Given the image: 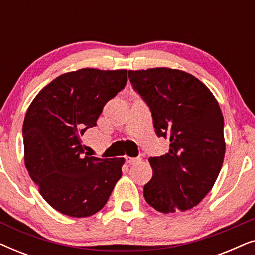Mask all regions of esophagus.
Returning a JSON list of instances; mask_svg holds the SVG:
<instances>
[{"label":"esophagus","mask_w":255,"mask_h":255,"mask_svg":"<svg viewBox=\"0 0 255 255\" xmlns=\"http://www.w3.org/2000/svg\"><path fill=\"white\" fill-rule=\"evenodd\" d=\"M125 161L128 165H135V163H139L141 161L140 156H137V158H131V156H125Z\"/></svg>","instance_id":"1"}]
</instances>
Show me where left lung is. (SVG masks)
Listing matches in <instances>:
<instances>
[{
  "label": "left lung",
  "mask_w": 255,
  "mask_h": 255,
  "mask_svg": "<svg viewBox=\"0 0 255 255\" xmlns=\"http://www.w3.org/2000/svg\"><path fill=\"white\" fill-rule=\"evenodd\" d=\"M133 89L152 114L169 152L151 156L153 176L144 187L147 203L163 214L194 208L211 190L225 154L224 118L200 80L170 68L128 71Z\"/></svg>",
  "instance_id": "1"
}]
</instances>
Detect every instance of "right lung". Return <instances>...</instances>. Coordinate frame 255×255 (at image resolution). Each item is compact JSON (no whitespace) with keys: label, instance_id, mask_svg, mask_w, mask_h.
<instances>
[{"label":"right lung","instance_id":"1","mask_svg":"<svg viewBox=\"0 0 255 255\" xmlns=\"http://www.w3.org/2000/svg\"><path fill=\"white\" fill-rule=\"evenodd\" d=\"M127 71L83 68L58 76L43 88L23 123L24 160L44 200L61 214L88 217L109 200L124 158L85 152L81 137L108 101L124 88Z\"/></svg>","mask_w":255,"mask_h":255}]
</instances>
